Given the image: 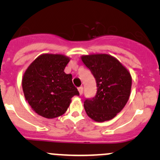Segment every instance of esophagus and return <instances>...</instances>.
<instances>
[{"mask_svg": "<svg viewBox=\"0 0 160 160\" xmlns=\"http://www.w3.org/2000/svg\"><path fill=\"white\" fill-rule=\"evenodd\" d=\"M78 91H79V93H80V95H81L82 94V92H83V87H82V86H80V87L78 88Z\"/></svg>", "mask_w": 160, "mask_h": 160, "instance_id": "34e87169", "label": "esophagus"}]
</instances>
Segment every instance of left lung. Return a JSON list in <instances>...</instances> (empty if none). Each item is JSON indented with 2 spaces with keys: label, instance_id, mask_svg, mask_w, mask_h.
<instances>
[{
  "label": "left lung",
  "instance_id": "1",
  "mask_svg": "<svg viewBox=\"0 0 160 160\" xmlns=\"http://www.w3.org/2000/svg\"><path fill=\"white\" fill-rule=\"evenodd\" d=\"M95 79L96 94L84 101V108L96 122L113 119L122 111L129 98L132 78L128 70L114 57L94 54L81 57Z\"/></svg>",
  "mask_w": 160,
  "mask_h": 160
}]
</instances>
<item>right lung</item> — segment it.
I'll use <instances>...</instances> for the list:
<instances>
[{
    "mask_svg": "<svg viewBox=\"0 0 160 160\" xmlns=\"http://www.w3.org/2000/svg\"><path fill=\"white\" fill-rule=\"evenodd\" d=\"M69 58L60 54H43L25 71L22 89L29 105L38 114L55 118L65 113L71 99L80 93L72 75L64 72Z\"/></svg>",
    "mask_w": 160,
    "mask_h": 160,
    "instance_id": "1",
    "label": "right lung"
}]
</instances>
